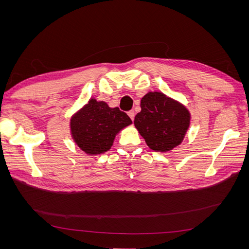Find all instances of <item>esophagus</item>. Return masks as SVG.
Returning a JSON list of instances; mask_svg holds the SVG:
<instances>
[{"mask_svg": "<svg viewBox=\"0 0 249 249\" xmlns=\"http://www.w3.org/2000/svg\"><path fill=\"white\" fill-rule=\"evenodd\" d=\"M127 115H129V117H130L132 120H134V118H135V112H134V111L127 112Z\"/></svg>", "mask_w": 249, "mask_h": 249, "instance_id": "obj_1", "label": "esophagus"}]
</instances>
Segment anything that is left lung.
I'll return each instance as SVG.
<instances>
[{"mask_svg":"<svg viewBox=\"0 0 249 249\" xmlns=\"http://www.w3.org/2000/svg\"><path fill=\"white\" fill-rule=\"evenodd\" d=\"M140 107L134 124L150 149L167 153L183 142L191 114L182 103L162 92L150 91L141 99Z\"/></svg>","mask_w":249,"mask_h":249,"instance_id":"obj_1","label":"left lung"}]
</instances>
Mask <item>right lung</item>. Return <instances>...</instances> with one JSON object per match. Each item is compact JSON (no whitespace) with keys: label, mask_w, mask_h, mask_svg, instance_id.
<instances>
[{"label":"right lung","mask_w":249,"mask_h":249,"mask_svg":"<svg viewBox=\"0 0 249 249\" xmlns=\"http://www.w3.org/2000/svg\"><path fill=\"white\" fill-rule=\"evenodd\" d=\"M130 124L132 120L124 112L95 99H90L70 122L73 142L88 156L107 153L116 135Z\"/></svg>","instance_id":"obj_1"}]
</instances>
